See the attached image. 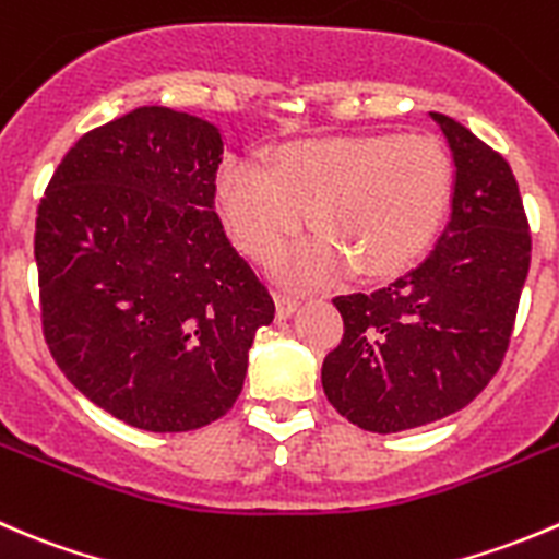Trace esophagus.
Segmentation results:
<instances>
[{
    "mask_svg": "<svg viewBox=\"0 0 559 559\" xmlns=\"http://www.w3.org/2000/svg\"><path fill=\"white\" fill-rule=\"evenodd\" d=\"M273 297H275V313H278V319H289L302 302L300 295H295V292H286V289H275Z\"/></svg>",
    "mask_w": 559,
    "mask_h": 559,
    "instance_id": "obj_1",
    "label": "esophagus"
}]
</instances>
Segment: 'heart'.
I'll return each mask as SVG.
<instances>
[{"label": "heart", "mask_w": 559, "mask_h": 559, "mask_svg": "<svg viewBox=\"0 0 559 559\" xmlns=\"http://www.w3.org/2000/svg\"><path fill=\"white\" fill-rule=\"evenodd\" d=\"M453 169L431 135H328L289 142L270 169L229 158L215 180L231 240L270 259L311 213L319 237L278 257L292 278L352 273L377 278L404 270L431 246L451 207Z\"/></svg>", "instance_id": "obj_1"}]
</instances>
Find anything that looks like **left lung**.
I'll use <instances>...</instances> for the list:
<instances>
[{
	"label": "left lung",
	"mask_w": 559,
	"mask_h": 559,
	"mask_svg": "<svg viewBox=\"0 0 559 559\" xmlns=\"http://www.w3.org/2000/svg\"><path fill=\"white\" fill-rule=\"evenodd\" d=\"M456 164L453 213L435 251L371 295H341L344 338L324 357L330 404L393 435L467 406L502 366L530 270L516 177L462 122L431 111Z\"/></svg>",
	"instance_id": "left-lung-1"
}]
</instances>
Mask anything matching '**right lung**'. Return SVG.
I'll return each mask as SVG.
<instances>
[{"label":"right lung","mask_w":559,"mask_h":559,"mask_svg":"<svg viewBox=\"0 0 559 559\" xmlns=\"http://www.w3.org/2000/svg\"><path fill=\"white\" fill-rule=\"evenodd\" d=\"M224 139L207 119L133 108L70 147L40 199L43 335L64 377L144 431L231 409L275 302L215 213Z\"/></svg>","instance_id":"obj_1"}]
</instances>
